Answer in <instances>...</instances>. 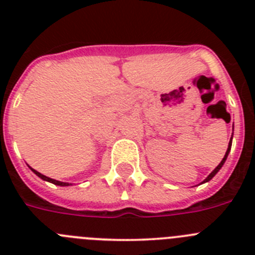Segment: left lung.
<instances>
[{
    "label": "left lung",
    "instance_id": "1",
    "mask_svg": "<svg viewBox=\"0 0 255 255\" xmlns=\"http://www.w3.org/2000/svg\"><path fill=\"white\" fill-rule=\"evenodd\" d=\"M231 144H233V136H231V139H230V141H229V148H227V150H226V154H225V157H224V158H222V161H221V163H220V164H218L217 167H216V168H215V170L212 171V172H211V173H209V175H208V177H207V179H206V180H204V181H203V182H207V181H209V180H211V179H212V177L215 176L216 173H217V172H218V171H220V170H221V167H222V166H224L225 161H226V158H227V155H229L230 150H231Z\"/></svg>",
    "mask_w": 255,
    "mask_h": 255
}]
</instances>
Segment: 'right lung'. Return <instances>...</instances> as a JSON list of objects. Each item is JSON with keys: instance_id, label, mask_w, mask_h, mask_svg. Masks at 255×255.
<instances>
[{"instance_id": "right-lung-1", "label": "right lung", "mask_w": 255, "mask_h": 255, "mask_svg": "<svg viewBox=\"0 0 255 255\" xmlns=\"http://www.w3.org/2000/svg\"><path fill=\"white\" fill-rule=\"evenodd\" d=\"M30 168H31V167H30ZM31 171H33V172H34L35 175H37L38 177H40V179H42V180H46V181H48V182H52V184H55V185H58V186H69V185H71V184H69V182H62V181H57V180H53V179H51V177H47V176H44V175H42V173H40V172H38V171L33 170V168H31Z\"/></svg>"}]
</instances>
